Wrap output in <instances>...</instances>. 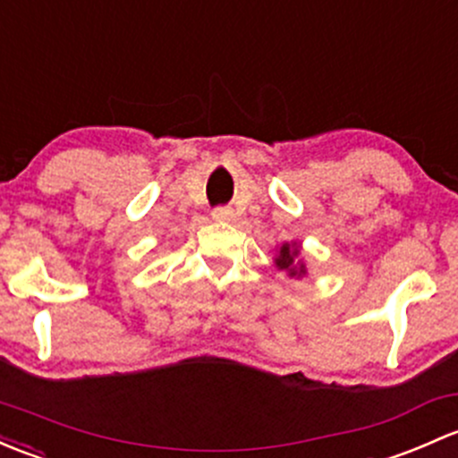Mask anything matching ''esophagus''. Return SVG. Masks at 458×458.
<instances>
[{
	"label": "esophagus",
	"instance_id": "1",
	"mask_svg": "<svg viewBox=\"0 0 458 458\" xmlns=\"http://www.w3.org/2000/svg\"><path fill=\"white\" fill-rule=\"evenodd\" d=\"M213 219L215 221H234V210L233 208H225V206H221V208H215L213 210Z\"/></svg>",
	"mask_w": 458,
	"mask_h": 458
}]
</instances>
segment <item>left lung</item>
<instances>
[{
    "instance_id": "1",
    "label": "left lung",
    "mask_w": 458,
    "mask_h": 458,
    "mask_svg": "<svg viewBox=\"0 0 458 458\" xmlns=\"http://www.w3.org/2000/svg\"><path fill=\"white\" fill-rule=\"evenodd\" d=\"M302 245L298 242L281 243L274 254V266L285 272L290 278H302L307 274V263L301 254Z\"/></svg>"
}]
</instances>
